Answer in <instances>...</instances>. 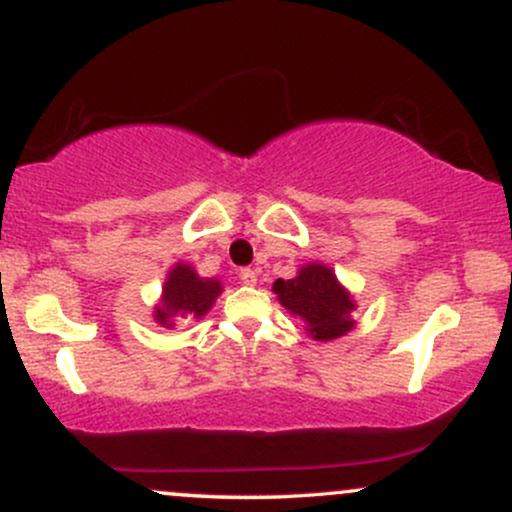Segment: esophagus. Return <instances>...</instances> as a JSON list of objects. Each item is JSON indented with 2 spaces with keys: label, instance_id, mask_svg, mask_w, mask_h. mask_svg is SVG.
Wrapping results in <instances>:
<instances>
[{
  "label": "esophagus",
  "instance_id": "esophagus-1",
  "mask_svg": "<svg viewBox=\"0 0 512 512\" xmlns=\"http://www.w3.org/2000/svg\"><path fill=\"white\" fill-rule=\"evenodd\" d=\"M240 284L243 286H255L257 284V272L255 269H240Z\"/></svg>",
  "mask_w": 512,
  "mask_h": 512
}]
</instances>
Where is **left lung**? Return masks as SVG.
<instances>
[{
  "label": "left lung",
  "mask_w": 512,
  "mask_h": 512,
  "mask_svg": "<svg viewBox=\"0 0 512 512\" xmlns=\"http://www.w3.org/2000/svg\"><path fill=\"white\" fill-rule=\"evenodd\" d=\"M272 289L291 315L301 317L305 332L315 342H332L354 330V296L339 284L337 274L327 264H303L293 279H276Z\"/></svg>",
  "instance_id": "left-lung-1"
}]
</instances>
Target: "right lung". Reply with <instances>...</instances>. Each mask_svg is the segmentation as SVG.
Wrapping results in <instances>:
<instances>
[{
    "label": "right lung",
    "mask_w": 512,
    "mask_h": 512,
    "mask_svg": "<svg viewBox=\"0 0 512 512\" xmlns=\"http://www.w3.org/2000/svg\"><path fill=\"white\" fill-rule=\"evenodd\" d=\"M221 291L223 286L219 279H204L187 262L173 264L166 276V284H163L161 301L154 308V320L168 330L185 317L202 320L216 303V298L221 296Z\"/></svg>",
    "instance_id": "add662e5"
}]
</instances>
